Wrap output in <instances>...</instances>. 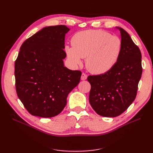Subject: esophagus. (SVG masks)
Segmentation results:
<instances>
[{
    "mask_svg": "<svg viewBox=\"0 0 153 153\" xmlns=\"http://www.w3.org/2000/svg\"><path fill=\"white\" fill-rule=\"evenodd\" d=\"M87 75H86L85 73H82V76H81V80H85L87 79Z\"/></svg>",
    "mask_w": 153,
    "mask_h": 153,
    "instance_id": "34e87169",
    "label": "esophagus"
}]
</instances>
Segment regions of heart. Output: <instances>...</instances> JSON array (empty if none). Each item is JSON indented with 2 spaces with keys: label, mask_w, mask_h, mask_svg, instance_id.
Wrapping results in <instances>:
<instances>
[{
  "label": "heart",
  "mask_w": 153,
  "mask_h": 153,
  "mask_svg": "<svg viewBox=\"0 0 153 153\" xmlns=\"http://www.w3.org/2000/svg\"><path fill=\"white\" fill-rule=\"evenodd\" d=\"M72 45L65 47L70 61L80 65L81 58L86 59L88 70L97 74L112 69L118 61L122 50L121 39L102 30L78 32L73 37Z\"/></svg>",
  "instance_id": "heart-1"
}]
</instances>
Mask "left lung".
Segmentation results:
<instances>
[{"mask_svg":"<svg viewBox=\"0 0 153 153\" xmlns=\"http://www.w3.org/2000/svg\"><path fill=\"white\" fill-rule=\"evenodd\" d=\"M122 50L118 61L109 71L89 75V103L100 115L114 117L123 114L135 100L142 76V55L128 32L119 28Z\"/></svg>","mask_w":153,"mask_h":153,"instance_id":"8db88e82","label":"left lung"}]
</instances>
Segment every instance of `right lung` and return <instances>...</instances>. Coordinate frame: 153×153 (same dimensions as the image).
<instances>
[{
    "instance_id": "1",
    "label": "right lung",
    "mask_w": 153,
    "mask_h": 153,
    "mask_svg": "<svg viewBox=\"0 0 153 153\" xmlns=\"http://www.w3.org/2000/svg\"><path fill=\"white\" fill-rule=\"evenodd\" d=\"M66 25L45 27L26 39L15 63L17 96L32 115L52 117L61 113L82 72L64 66Z\"/></svg>"
}]
</instances>
